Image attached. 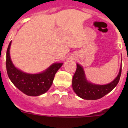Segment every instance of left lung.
<instances>
[{
	"label": "left lung",
	"instance_id": "1",
	"mask_svg": "<svg viewBox=\"0 0 128 128\" xmlns=\"http://www.w3.org/2000/svg\"><path fill=\"white\" fill-rule=\"evenodd\" d=\"M122 66L119 73L115 80L110 83L104 85L92 84L86 80L83 68L77 64V68L72 78V88L75 93L82 99L86 100H96L102 98L110 92L119 81L121 75Z\"/></svg>",
	"mask_w": 128,
	"mask_h": 128
}]
</instances>
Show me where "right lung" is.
<instances>
[{
    "label": "right lung",
    "instance_id": "1",
    "mask_svg": "<svg viewBox=\"0 0 128 128\" xmlns=\"http://www.w3.org/2000/svg\"><path fill=\"white\" fill-rule=\"evenodd\" d=\"M11 42L6 52V70L9 78L18 89L29 96H38L46 93L52 84L54 76L63 63H54L40 74H30L17 69L13 65L10 55Z\"/></svg>",
    "mask_w": 128,
    "mask_h": 128
}]
</instances>
